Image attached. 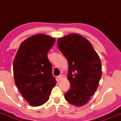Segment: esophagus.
<instances>
[{"instance_id": "1", "label": "esophagus", "mask_w": 121, "mask_h": 121, "mask_svg": "<svg viewBox=\"0 0 121 121\" xmlns=\"http://www.w3.org/2000/svg\"><path fill=\"white\" fill-rule=\"evenodd\" d=\"M62 75H60V76H57L58 81H60V80H62Z\"/></svg>"}]
</instances>
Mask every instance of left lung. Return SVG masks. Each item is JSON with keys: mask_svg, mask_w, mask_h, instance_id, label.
I'll list each match as a JSON object with an SVG mask.
<instances>
[{"mask_svg": "<svg viewBox=\"0 0 121 121\" xmlns=\"http://www.w3.org/2000/svg\"><path fill=\"white\" fill-rule=\"evenodd\" d=\"M57 45L68 61L67 78L70 88L65 94V99L74 106H83L99 85L102 76L100 58L91 42L78 34L59 38Z\"/></svg>", "mask_w": 121, "mask_h": 121, "instance_id": "obj_1", "label": "left lung"}]
</instances>
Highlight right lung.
<instances>
[{"label": "right lung", "instance_id": "1", "mask_svg": "<svg viewBox=\"0 0 121 121\" xmlns=\"http://www.w3.org/2000/svg\"><path fill=\"white\" fill-rule=\"evenodd\" d=\"M55 39L44 34L32 36L21 43L13 63L15 84L31 106H41L49 99L56 84L47 55Z\"/></svg>", "mask_w": 121, "mask_h": 121}]
</instances>
